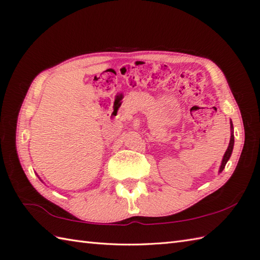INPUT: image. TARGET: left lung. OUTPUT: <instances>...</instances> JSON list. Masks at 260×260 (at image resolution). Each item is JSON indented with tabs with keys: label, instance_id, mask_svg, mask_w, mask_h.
<instances>
[{
	"label": "left lung",
	"instance_id": "8db88e82",
	"mask_svg": "<svg viewBox=\"0 0 260 260\" xmlns=\"http://www.w3.org/2000/svg\"><path fill=\"white\" fill-rule=\"evenodd\" d=\"M230 128H232V137H230L229 146H228V148H227V150H226V152H224V154H223V158H222V161H221V166H220V169H219V172H221V171L223 170L224 166H226L227 161H228L229 158H230V155H232L233 149H234V142H235V140H234V132H233V131H234L233 123L230 124Z\"/></svg>",
	"mask_w": 260,
	"mask_h": 260
}]
</instances>
